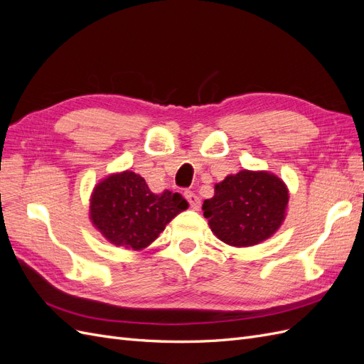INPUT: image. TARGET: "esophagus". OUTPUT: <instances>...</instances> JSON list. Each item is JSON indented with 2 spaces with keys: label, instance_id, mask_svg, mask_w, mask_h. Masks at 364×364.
<instances>
[{
  "label": "esophagus",
  "instance_id": "esophagus-1",
  "mask_svg": "<svg viewBox=\"0 0 364 364\" xmlns=\"http://www.w3.org/2000/svg\"><path fill=\"white\" fill-rule=\"evenodd\" d=\"M185 199L188 200V203H190V206L193 209H199L200 208V199L193 191H186L185 193Z\"/></svg>",
  "mask_w": 364,
  "mask_h": 364
}]
</instances>
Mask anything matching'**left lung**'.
Listing matches in <instances>:
<instances>
[{
  "label": "left lung",
  "mask_w": 364,
  "mask_h": 364,
  "mask_svg": "<svg viewBox=\"0 0 364 364\" xmlns=\"http://www.w3.org/2000/svg\"><path fill=\"white\" fill-rule=\"evenodd\" d=\"M289 190L274 174L243 170L215 185L203 202L209 228L226 245L247 247L277 232L285 218Z\"/></svg>",
  "instance_id": "8db88e82"
}]
</instances>
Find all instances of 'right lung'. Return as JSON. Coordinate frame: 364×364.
Returning a JSON list of instances; mask_svg holds the SVG:
<instances>
[{
  "label": "right lung",
  "mask_w": 364,
  "mask_h": 364,
  "mask_svg": "<svg viewBox=\"0 0 364 364\" xmlns=\"http://www.w3.org/2000/svg\"><path fill=\"white\" fill-rule=\"evenodd\" d=\"M186 208L188 203L179 193L153 194L139 174L123 171L95 186L91 220L112 245L141 250Z\"/></svg>",
  "instance_id": "obj_1"
}]
</instances>
